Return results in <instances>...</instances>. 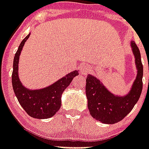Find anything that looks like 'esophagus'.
<instances>
[{"label": "esophagus", "mask_w": 149, "mask_h": 149, "mask_svg": "<svg viewBox=\"0 0 149 149\" xmlns=\"http://www.w3.org/2000/svg\"><path fill=\"white\" fill-rule=\"evenodd\" d=\"M89 70H90V69H89V66H86V65H84V64H83V66H81L80 72L83 75L88 74V72H89Z\"/></svg>", "instance_id": "1"}]
</instances>
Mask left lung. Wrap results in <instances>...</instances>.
I'll return each mask as SVG.
<instances>
[{
  "mask_svg": "<svg viewBox=\"0 0 149 149\" xmlns=\"http://www.w3.org/2000/svg\"><path fill=\"white\" fill-rule=\"evenodd\" d=\"M135 56L137 76L129 93L124 96L116 95L106 89L96 77L88 75L86 84V94L88 109L95 119L106 124H115L131 112L137 103L142 90L143 66L139 49L134 41L130 43Z\"/></svg>",
  "mask_w": 149,
  "mask_h": 149,
  "instance_id": "1",
  "label": "left lung"
}]
</instances>
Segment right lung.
Here are the masks:
<instances>
[{"mask_svg": "<svg viewBox=\"0 0 149 149\" xmlns=\"http://www.w3.org/2000/svg\"><path fill=\"white\" fill-rule=\"evenodd\" d=\"M30 35L31 33L23 40L14 56L12 86L18 102L30 116L39 119L49 118L54 116L59 111L61 106L63 92L70 84L72 79L79 75V71H72L49 86L43 89H29L23 86L18 76V63L24 43Z\"/></svg>", "mask_w": 149, "mask_h": 149, "instance_id": "obj_1", "label": "right lung"}]
</instances>
